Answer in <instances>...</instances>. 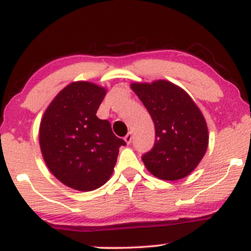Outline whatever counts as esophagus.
<instances>
[{
	"instance_id": "34e87169",
	"label": "esophagus",
	"mask_w": 251,
	"mask_h": 251,
	"mask_svg": "<svg viewBox=\"0 0 251 251\" xmlns=\"http://www.w3.org/2000/svg\"><path fill=\"white\" fill-rule=\"evenodd\" d=\"M124 140H125V142L127 143V144H131V142H132V133H131V132H129V133H127V134L125 135Z\"/></svg>"
}]
</instances>
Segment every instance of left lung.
<instances>
[{"label": "left lung", "mask_w": 251, "mask_h": 251, "mask_svg": "<svg viewBox=\"0 0 251 251\" xmlns=\"http://www.w3.org/2000/svg\"><path fill=\"white\" fill-rule=\"evenodd\" d=\"M154 123L155 140L142 159L154 177L178 180L191 174L208 149L203 114L184 89L166 80L132 83Z\"/></svg>", "instance_id": "obj_1"}]
</instances>
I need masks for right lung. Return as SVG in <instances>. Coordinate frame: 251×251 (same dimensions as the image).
I'll return each instance as SVG.
<instances>
[{
  "instance_id": "obj_1",
  "label": "right lung",
  "mask_w": 251,
  "mask_h": 251,
  "mask_svg": "<svg viewBox=\"0 0 251 251\" xmlns=\"http://www.w3.org/2000/svg\"><path fill=\"white\" fill-rule=\"evenodd\" d=\"M106 89L87 81L72 82L50 103L40 124V148L46 165L61 183L79 191L102 186L113 174L126 143L111 124L97 117Z\"/></svg>"
}]
</instances>
